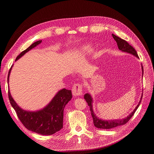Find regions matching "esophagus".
Returning a JSON list of instances; mask_svg holds the SVG:
<instances>
[{
  "label": "esophagus",
  "mask_w": 154,
  "mask_h": 154,
  "mask_svg": "<svg viewBox=\"0 0 154 154\" xmlns=\"http://www.w3.org/2000/svg\"><path fill=\"white\" fill-rule=\"evenodd\" d=\"M82 85L80 83H76L75 84V85L72 87V92L74 96H79L83 94L82 92Z\"/></svg>",
  "instance_id": "1"
}]
</instances>
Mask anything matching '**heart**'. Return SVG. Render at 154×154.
<instances>
[{
    "label": "heart",
    "instance_id": "1",
    "mask_svg": "<svg viewBox=\"0 0 154 154\" xmlns=\"http://www.w3.org/2000/svg\"><path fill=\"white\" fill-rule=\"evenodd\" d=\"M93 51V48L92 46L91 45H88L85 46L84 47L82 48V52L84 53V54H90Z\"/></svg>",
    "mask_w": 154,
    "mask_h": 154
}]
</instances>
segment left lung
Instances as JSON below:
<instances>
[{"mask_svg": "<svg viewBox=\"0 0 154 154\" xmlns=\"http://www.w3.org/2000/svg\"><path fill=\"white\" fill-rule=\"evenodd\" d=\"M112 36L113 39L116 41V43H117L118 48L120 50H121L122 52H125V53H128V54H131L137 57V59H139V57L137 55V54L136 51L135 50V49L132 46H131L128 42L119 38L118 36H116L113 34H112ZM141 70H142V77H143V67L142 64H141ZM142 96H143V93H142L138 104L136 106L135 109L132 111V112L128 116H127V117L124 119H111V120H103L101 119H99L98 116H96V115L95 114L94 109H93V98L91 94H89L88 93L85 94L84 99H85L88 105L90 107V110H91V115L94 121V125L95 128H99V129H109L116 128V127L124 125L128 122L131 119L132 116H133L137 109L138 108L141 102Z\"/></svg>", "mask_w": 154, "mask_h": 154, "instance_id": "left-lung-1", "label": "left lung"}]
</instances>
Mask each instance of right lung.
Instances as JSON below:
<instances>
[{
  "mask_svg": "<svg viewBox=\"0 0 154 154\" xmlns=\"http://www.w3.org/2000/svg\"><path fill=\"white\" fill-rule=\"evenodd\" d=\"M39 40L32 44L28 48L23 51L17 57L15 61L20 59L26 53L41 43ZM13 65L8 73V83ZM9 99L12 107L17 112L18 117L25 128L32 132L41 135H51L59 131L63 128V109L72 99L71 91L62 88L58 91L51 101L46 106L37 111L25 110L15 102L8 88Z\"/></svg>",
  "mask_w": 154,
  "mask_h": 154,
  "instance_id": "obj_1",
  "label": "right lung"
}]
</instances>
